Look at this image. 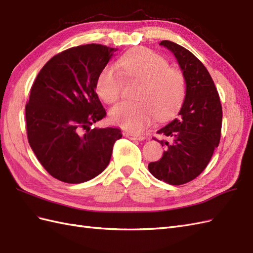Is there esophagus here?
I'll return each mask as SVG.
<instances>
[{
    "instance_id": "34e87169",
    "label": "esophagus",
    "mask_w": 253,
    "mask_h": 253,
    "mask_svg": "<svg viewBox=\"0 0 253 253\" xmlns=\"http://www.w3.org/2000/svg\"><path fill=\"white\" fill-rule=\"evenodd\" d=\"M124 135L126 138L130 139V140H139L142 141L144 140L145 137L143 134H140V133H134V132H124Z\"/></svg>"
}]
</instances>
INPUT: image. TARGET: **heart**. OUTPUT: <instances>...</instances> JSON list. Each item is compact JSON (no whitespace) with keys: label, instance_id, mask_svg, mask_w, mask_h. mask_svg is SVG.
I'll return each mask as SVG.
<instances>
[{"label":"heart","instance_id":"1","mask_svg":"<svg viewBox=\"0 0 253 253\" xmlns=\"http://www.w3.org/2000/svg\"><path fill=\"white\" fill-rule=\"evenodd\" d=\"M129 81L141 82L138 102L122 101L110 110L113 124L131 131H141L157 118L167 120L175 114L186 95V81L179 70L170 67L163 55L147 48H138L123 54L118 62ZM123 81L112 66L101 70L96 83L97 94L107 103L118 100Z\"/></svg>","mask_w":253,"mask_h":253}]
</instances>
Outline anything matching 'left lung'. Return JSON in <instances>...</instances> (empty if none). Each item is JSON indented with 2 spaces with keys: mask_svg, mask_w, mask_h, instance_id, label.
<instances>
[{
  "mask_svg": "<svg viewBox=\"0 0 253 253\" xmlns=\"http://www.w3.org/2000/svg\"><path fill=\"white\" fill-rule=\"evenodd\" d=\"M177 59L186 81V96L178 113L157 131L168 141L154 138L167 151L159 160L150 163L148 170L170 185L191 182L204 171L219 145L222 126V107L209 70L189 50L169 41L160 42Z\"/></svg>",
  "mask_w": 253,
  "mask_h": 253,
  "instance_id": "1",
  "label": "left lung"
}]
</instances>
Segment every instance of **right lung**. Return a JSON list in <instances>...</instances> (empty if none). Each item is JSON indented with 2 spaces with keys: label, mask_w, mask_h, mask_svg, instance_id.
I'll return each instance as SVG.
<instances>
[{
  "label": "right lung",
  "mask_w": 253,
  "mask_h": 253,
  "mask_svg": "<svg viewBox=\"0 0 253 253\" xmlns=\"http://www.w3.org/2000/svg\"><path fill=\"white\" fill-rule=\"evenodd\" d=\"M116 50L88 43L62 51L44 64L32 85L25 106L29 143L61 182L79 184L98 175L122 138L119 128H89L107 114L95 88Z\"/></svg>",
  "instance_id": "1"
}]
</instances>
